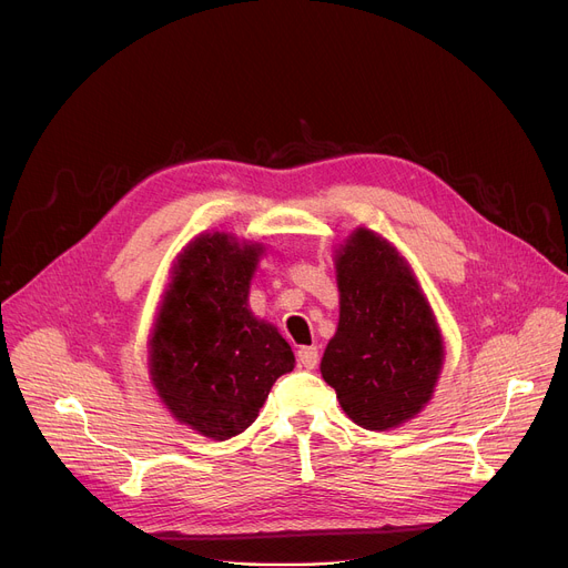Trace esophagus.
Returning a JSON list of instances; mask_svg holds the SVG:
<instances>
[{"instance_id": "esophagus-1", "label": "esophagus", "mask_w": 568, "mask_h": 568, "mask_svg": "<svg viewBox=\"0 0 568 568\" xmlns=\"http://www.w3.org/2000/svg\"><path fill=\"white\" fill-rule=\"evenodd\" d=\"M296 358H298V365L306 367V369H315L317 363H320V352L317 347H301L296 352Z\"/></svg>"}]
</instances>
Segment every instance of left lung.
Segmentation results:
<instances>
[{
	"label": "left lung",
	"mask_w": 568,
	"mask_h": 568,
	"mask_svg": "<svg viewBox=\"0 0 568 568\" xmlns=\"http://www.w3.org/2000/svg\"><path fill=\"white\" fill-rule=\"evenodd\" d=\"M339 322L322 376L349 418L372 432L399 427L432 399L445 349L436 317L399 251L356 229L335 255Z\"/></svg>",
	"instance_id": "8db88e82"
}]
</instances>
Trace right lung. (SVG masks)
<instances>
[{"instance_id":"1","label":"right lung","mask_w":568,"mask_h":568,"mask_svg":"<svg viewBox=\"0 0 568 568\" xmlns=\"http://www.w3.org/2000/svg\"><path fill=\"white\" fill-rule=\"evenodd\" d=\"M262 244L201 235L173 267L150 337V379L182 425L225 440L257 418L294 354L270 322L248 311Z\"/></svg>"}]
</instances>
